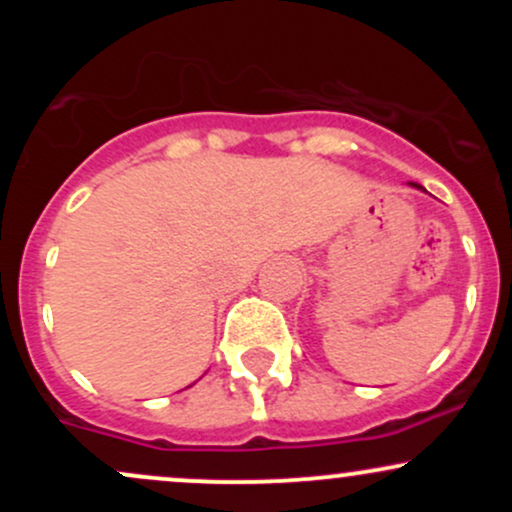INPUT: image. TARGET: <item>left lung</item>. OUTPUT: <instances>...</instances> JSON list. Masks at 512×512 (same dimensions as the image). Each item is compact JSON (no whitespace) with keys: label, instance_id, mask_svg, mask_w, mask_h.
I'll list each match as a JSON object with an SVG mask.
<instances>
[{"label":"left lung","instance_id":"left-lung-1","mask_svg":"<svg viewBox=\"0 0 512 512\" xmlns=\"http://www.w3.org/2000/svg\"><path fill=\"white\" fill-rule=\"evenodd\" d=\"M411 185H414V187H419V190H424V187H421V185H416V182H411Z\"/></svg>","mask_w":512,"mask_h":512}]
</instances>
